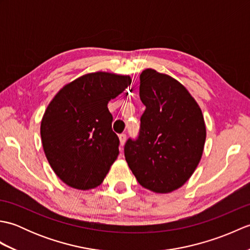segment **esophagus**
Returning a JSON list of instances; mask_svg holds the SVG:
<instances>
[{"mask_svg": "<svg viewBox=\"0 0 250 250\" xmlns=\"http://www.w3.org/2000/svg\"><path fill=\"white\" fill-rule=\"evenodd\" d=\"M125 140H126V135H125V133L119 134V141H120V146H121V148H122V146L125 145Z\"/></svg>", "mask_w": 250, "mask_h": 250, "instance_id": "1", "label": "esophagus"}]
</instances>
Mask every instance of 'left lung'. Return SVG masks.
Instances as JSON below:
<instances>
[{"label":"left lung","instance_id":"8db88e82","mask_svg":"<svg viewBox=\"0 0 250 250\" xmlns=\"http://www.w3.org/2000/svg\"><path fill=\"white\" fill-rule=\"evenodd\" d=\"M140 98L146 108L139 137L125 143V161L143 187L169 193L191 177L203 155L204 117L182 83L152 68L140 75Z\"/></svg>","mask_w":250,"mask_h":250}]
</instances>
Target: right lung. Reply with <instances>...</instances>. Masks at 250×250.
<instances>
[{"mask_svg":"<svg viewBox=\"0 0 250 250\" xmlns=\"http://www.w3.org/2000/svg\"><path fill=\"white\" fill-rule=\"evenodd\" d=\"M131 82L128 75L89 73L66 83L47 106L42 144L51 168L70 187H98L116 161L119 139L107 104Z\"/></svg>","mask_w":250,"mask_h":250,"instance_id":"obj_1","label":"right lung"}]
</instances>
